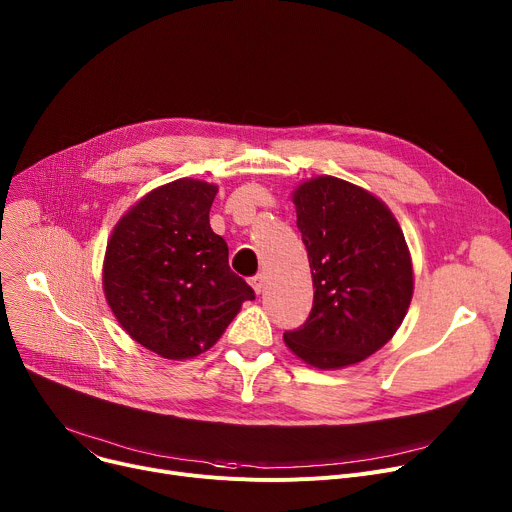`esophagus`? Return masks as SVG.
Wrapping results in <instances>:
<instances>
[{"mask_svg":"<svg viewBox=\"0 0 512 512\" xmlns=\"http://www.w3.org/2000/svg\"><path fill=\"white\" fill-rule=\"evenodd\" d=\"M251 286H253L255 294H261V292H263V288H265V276H263V274H259V276L251 278Z\"/></svg>","mask_w":512,"mask_h":512,"instance_id":"34e87169","label":"esophagus"}]
</instances>
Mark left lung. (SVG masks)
Instances as JSON below:
<instances>
[{"mask_svg": "<svg viewBox=\"0 0 512 512\" xmlns=\"http://www.w3.org/2000/svg\"><path fill=\"white\" fill-rule=\"evenodd\" d=\"M313 276V309L286 331L294 356L321 370L366 360L395 335L414 296V265L387 203L321 175L292 191Z\"/></svg>", "mask_w": 512, "mask_h": 512, "instance_id": "left-lung-1", "label": "left lung"}]
</instances>
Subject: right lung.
Returning <instances> with one entry per match:
<instances>
[{
  "mask_svg": "<svg viewBox=\"0 0 512 512\" xmlns=\"http://www.w3.org/2000/svg\"><path fill=\"white\" fill-rule=\"evenodd\" d=\"M216 193L218 185L189 177L160 185L109 236L102 290L111 311L133 342L168 360L208 352L255 298L210 226Z\"/></svg>",
  "mask_w": 512,
  "mask_h": 512,
  "instance_id": "obj_1",
  "label": "right lung"
}]
</instances>
